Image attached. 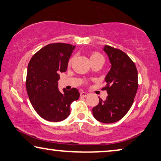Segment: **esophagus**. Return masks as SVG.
I'll return each instance as SVG.
<instances>
[{"label":"esophagus","instance_id":"obj_1","mask_svg":"<svg viewBox=\"0 0 161 161\" xmlns=\"http://www.w3.org/2000/svg\"><path fill=\"white\" fill-rule=\"evenodd\" d=\"M89 95V93L86 92H84V91H81L80 92V95L82 96V97H87V96Z\"/></svg>","mask_w":161,"mask_h":161}]
</instances>
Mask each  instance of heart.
<instances>
[{"mask_svg": "<svg viewBox=\"0 0 161 161\" xmlns=\"http://www.w3.org/2000/svg\"><path fill=\"white\" fill-rule=\"evenodd\" d=\"M99 57H103L101 55H100V53H93L92 56H91L90 57V59H93V58H99ZM71 61H72V58L70 59V61H69V63L71 64Z\"/></svg>", "mask_w": 161, "mask_h": 161, "instance_id": "obj_1", "label": "heart"}]
</instances>
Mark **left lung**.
Segmentation results:
<instances>
[{
  "instance_id": "1",
  "label": "left lung",
  "mask_w": 161,
  "mask_h": 161,
  "mask_svg": "<svg viewBox=\"0 0 161 161\" xmlns=\"http://www.w3.org/2000/svg\"><path fill=\"white\" fill-rule=\"evenodd\" d=\"M103 50L111 65L103 88L108 95L105 101L99 98L92 114L98 121L111 124L123 118L132 105L138 88V74L132 60L122 50L109 45H105Z\"/></svg>"
}]
</instances>
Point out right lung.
Instances as JSON below:
<instances>
[{
    "instance_id": "1",
    "label": "right lung",
    "mask_w": 161,
    "mask_h": 161,
    "mask_svg": "<svg viewBox=\"0 0 161 161\" xmlns=\"http://www.w3.org/2000/svg\"><path fill=\"white\" fill-rule=\"evenodd\" d=\"M75 46L52 43L36 53L28 64L26 88L35 111L49 121H61L70 114V105L80 97L77 89L58 88L60 72H65Z\"/></svg>"
}]
</instances>
